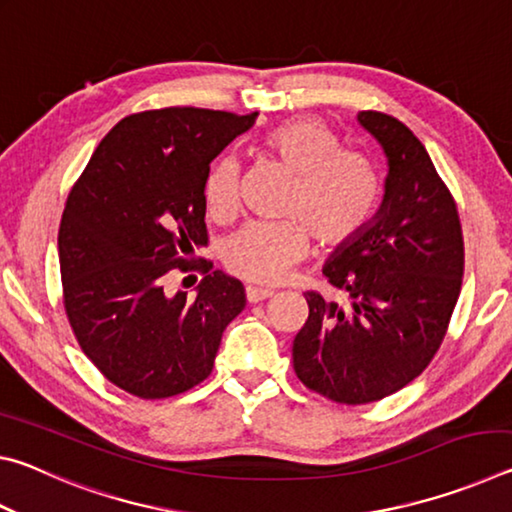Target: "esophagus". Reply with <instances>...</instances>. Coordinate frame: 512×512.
Listing matches in <instances>:
<instances>
[{
    "label": "esophagus",
    "mask_w": 512,
    "mask_h": 512,
    "mask_svg": "<svg viewBox=\"0 0 512 512\" xmlns=\"http://www.w3.org/2000/svg\"><path fill=\"white\" fill-rule=\"evenodd\" d=\"M273 296V289H264V287H246V298L248 302H262L266 298Z\"/></svg>",
    "instance_id": "34e87169"
}]
</instances>
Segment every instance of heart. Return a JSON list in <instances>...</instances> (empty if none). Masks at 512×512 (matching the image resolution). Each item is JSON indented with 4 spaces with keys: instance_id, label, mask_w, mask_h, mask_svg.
I'll list each match as a JSON object with an SVG mask.
<instances>
[{
    "instance_id": "obj_1",
    "label": "heart",
    "mask_w": 512,
    "mask_h": 512,
    "mask_svg": "<svg viewBox=\"0 0 512 512\" xmlns=\"http://www.w3.org/2000/svg\"><path fill=\"white\" fill-rule=\"evenodd\" d=\"M262 151L289 173L282 214L273 223H250L225 241L221 259L244 280L271 284L305 259L311 239L325 250L352 244L377 212L381 180L368 155L341 149L325 121L300 117L264 135ZM239 162L230 155L212 164L205 178V207L214 221L239 212Z\"/></svg>"
}]
</instances>
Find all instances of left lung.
<instances>
[{
	"mask_svg": "<svg viewBox=\"0 0 512 512\" xmlns=\"http://www.w3.org/2000/svg\"><path fill=\"white\" fill-rule=\"evenodd\" d=\"M357 119L388 160L384 203L323 268L348 305L307 291L309 316L293 339L302 384L352 406L384 400L429 366L465 268L456 201L422 142L384 112L361 110Z\"/></svg>",
	"mask_w": 512,
	"mask_h": 512,
	"instance_id": "8db88e82",
	"label": "left lung"
}]
</instances>
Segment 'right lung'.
<instances>
[{"label": "right lung", "instance_id": "obj_1", "mask_svg": "<svg viewBox=\"0 0 512 512\" xmlns=\"http://www.w3.org/2000/svg\"><path fill=\"white\" fill-rule=\"evenodd\" d=\"M253 115L162 108L128 115L103 137L67 196L58 230L69 327L110 384L164 400L210 377L223 329L246 307L244 284L212 271L205 178ZM173 270L204 275L196 299L171 297Z\"/></svg>", "mask_w": 512, "mask_h": 512}]
</instances>
